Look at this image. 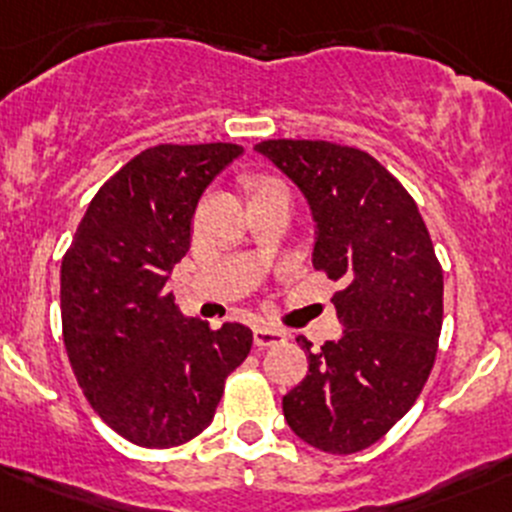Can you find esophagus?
<instances>
[{"instance_id": "esophagus-1", "label": "esophagus", "mask_w": 512, "mask_h": 512, "mask_svg": "<svg viewBox=\"0 0 512 512\" xmlns=\"http://www.w3.org/2000/svg\"><path fill=\"white\" fill-rule=\"evenodd\" d=\"M286 333L278 328H268V325H261V328L254 330V342L258 350H266V347H273V345H281V342H286Z\"/></svg>"}]
</instances>
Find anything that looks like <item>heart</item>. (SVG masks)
<instances>
[{"label": "heart", "mask_w": 512, "mask_h": 512, "mask_svg": "<svg viewBox=\"0 0 512 512\" xmlns=\"http://www.w3.org/2000/svg\"><path fill=\"white\" fill-rule=\"evenodd\" d=\"M266 187H281V182H276V179H256L254 192H258V189H266Z\"/></svg>", "instance_id": "heart-1"}]
</instances>
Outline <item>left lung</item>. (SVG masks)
I'll return each instance as SVG.
<instances>
[{
	"mask_svg": "<svg viewBox=\"0 0 512 512\" xmlns=\"http://www.w3.org/2000/svg\"><path fill=\"white\" fill-rule=\"evenodd\" d=\"M256 150L303 189L318 239L315 271L333 295L340 340L308 352V374L283 397L295 436L320 451L357 453L412 409L439 350L444 271L412 194L357 147L263 140Z\"/></svg>",
	"mask_w": 512,
	"mask_h": 512,
	"instance_id": "obj_1",
	"label": "left lung"
}]
</instances>
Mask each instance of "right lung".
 <instances>
[{
	"instance_id": "add662e5",
	"label": "right lung",
	"mask_w": 512,
	"mask_h": 512,
	"mask_svg": "<svg viewBox=\"0 0 512 512\" xmlns=\"http://www.w3.org/2000/svg\"><path fill=\"white\" fill-rule=\"evenodd\" d=\"M241 152L234 142L147 147L98 189L63 254L71 370L100 419L142 449L202 434L254 345L246 325L182 318L165 288L204 187Z\"/></svg>"
}]
</instances>
